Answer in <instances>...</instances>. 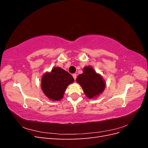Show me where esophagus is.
Segmentation results:
<instances>
[{"label": "esophagus", "mask_w": 148, "mask_h": 148, "mask_svg": "<svg viewBox=\"0 0 148 148\" xmlns=\"http://www.w3.org/2000/svg\"><path fill=\"white\" fill-rule=\"evenodd\" d=\"M73 78H74L75 79H77V74H76V73L73 74Z\"/></svg>", "instance_id": "34e87169"}]
</instances>
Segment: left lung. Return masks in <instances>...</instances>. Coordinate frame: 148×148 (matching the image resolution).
Returning <instances> with one entry per match:
<instances>
[{"label":"left lung","mask_w":148,"mask_h":148,"mask_svg":"<svg viewBox=\"0 0 148 148\" xmlns=\"http://www.w3.org/2000/svg\"><path fill=\"white\" fill-rule=\"evenodd\" d=\"M77 82L81 85L84 94L89 99L99 95L106 87L102 77L89 66L84 67L83 73L78 76Z\"/></svg>","instance_id":"1"}]
</instances>
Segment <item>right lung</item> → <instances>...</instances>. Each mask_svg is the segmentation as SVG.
<instances>
[{
  "label": "right lung",
  "mask_w": 148,
  "mask_h": 148,
  "mask_svg": "<svg viewBox=\"0 0 148 148\" xmlns=\"http://www.w3.org/2000/svg\"><path fill=\"white\" fill-rule=\"evenodd\" d=\"M74 82L72 76L60 67H55L50 73L44 75L41 88L45 95L53 101L63 98L67 86Z\"/></svg>",
  "instance_id": "1"
}]
</instances>
